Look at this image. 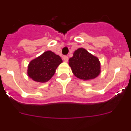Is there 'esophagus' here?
<instances>
[{
    "mask_svg": "<svg viewBox=\"0 0 131 131\" xmlns=\"http://www.w3.org/2000/svg\"><path fill=\"white\" fill-rule=\"evenodd\" d=\"M63 60H64V62H68V60H69V58H68L67 56H64L63 57Z\"/></svg>",
    "mask_w": 131,
    "mask_h": 131,
    "instance_id": "obj_1",
    "label": "esophagus"
}]
</instances>
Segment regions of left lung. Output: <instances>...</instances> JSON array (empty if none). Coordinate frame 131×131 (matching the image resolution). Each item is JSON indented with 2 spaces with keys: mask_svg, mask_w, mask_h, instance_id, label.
I'll return each instance as SVG.
<instances>
[{
  "mask_svg": "<svg viewBox=\"0 0 131 131\" xmlns=\"http://www.w3.org/2000/svg\"><path fill=\"white\" fill-rule=\"evenodd\" d=\"M69 65L74 75L84 81L95 79L101 72L99 59L83 48L74 52L69 60Z\"/></svg>",
  "mask_w": 131,
  "mask_h": 131,
  "instance_id": "1",
  "label": "left lung"
}]
</instances>
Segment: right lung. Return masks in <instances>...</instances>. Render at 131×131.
Instances as JSON below:
<instances>
[{
  "mask_svg": "<svg viewBox=\"0 0 131 131\" xmlns=\"http://www.w3.org/2000/svg\"><path fill=\"white\" fill-rule=\"evenodd\" d=\"M62 63L60 56L48 50L31 60L27 68L29 77L39 83H46L52 77L59 65Z\"/></svg>",
  "mask_w": 131,
  "mask_h": 131,
  "instance_id": "1",
  "label": "right lung"
}]
</instances>
